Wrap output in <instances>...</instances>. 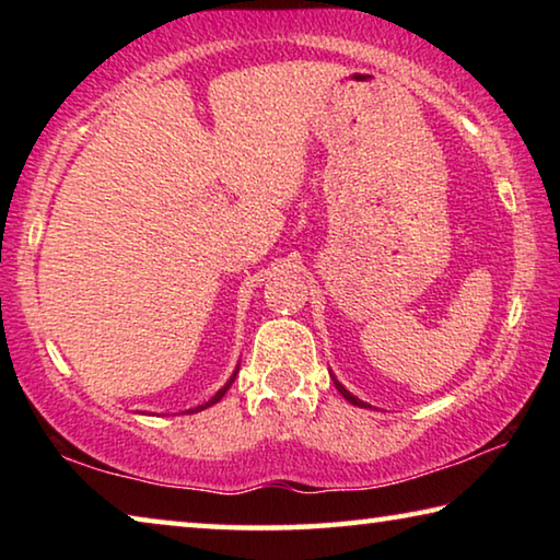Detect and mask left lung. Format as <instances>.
Here are the masks:
<instances>
[{
  "instance_id": "1",
  "label": "left lung",
  "mask_w": 560,
  "mask_h": 560,
  "mask_svg": "<svg viewBox=\"0 0 560 560\" xmlns=\"http://www.w3.org/2000/svg\"><path fill=\"white\" fill-rule=\"evenodd\" d=\"M334 385H336V390H338L340 395H343V397H346V400H348L350 405H358V407H371V405H368V402H363V400H358V397H355L353 393H348V390H346V387H343V385H340V383L336 381V375H334Z\"/></svg>"
}]
</instances>
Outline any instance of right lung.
Wrapping results in <instances>:
<instances>
[{"instance_id":"right-lung-1","label":"right lung","mask_w":560,"mask_h":560,"mask_svg":"<svg viewBox=\"0 0 560 560\" xmlns=\"http://www.w3.org/2000/svg\"><path fill=\"white\" fill-rule=\"evenodd\" d=\"M236 373H240V368H236V371L232 373V377H230V381H226L222 387H220V390H217L212 397H210V400H207L205 405H197V407H192V410H187V415H192V412H200V410H207V407H212L214 402H220L222 400V397H224V393L226 390H230V385L234 383V377H236Z\"/></svg>"}]
</instances>
